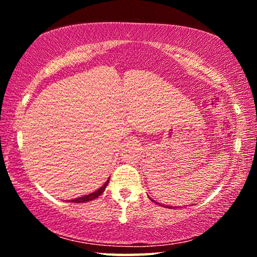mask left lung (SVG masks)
Instances as JSON below:
<instances>
[{
	"mask_svg": "<svg viewBox=\"0 0 257 257\" xmlns=\"http://www.w3.org/2000/svg\"><path fill=\"white\" fill-rule=\"evenodd\" d=\"M163 206H164V205H163ZM165 207H167V206H165Z\"/></svg>",
	"mask_w": 257,
	"mask_h": 257,
	"instance_id": "8db88e82",
	"label": "left lung"
}]
</instances>
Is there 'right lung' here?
I'll list each match as a JSON object with an SVG mask.
<instances>
[{"label": "right lung", "instance_id": "obj_1", "mask_svg": "<svg viewBox=\"0 0 257 257\" xmlns=\"http://www.w3.org/2000/svg\"><path fill=\"white\" fill-rule=\"evenodd\" d=\"M107 184H108V180L105 182V184H104V185L101 187V188H98L96 191H94V193L86 195V196H82V197H78V198H76V199H72L71 202H73V203H86V202L93 201V199H95L96 197H98L99 195H101V194L103 193V191L105 190Z\"/></svg>", "mask_w": 257, "mask_h": 257}]
</instances>
